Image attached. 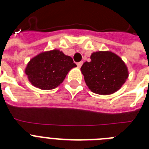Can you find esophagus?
<instances>
[{"label":"esophagus","mask_w":149,"mask_h":149,"mask_svg":"<svg viewBox=\"0 0 149 149\" xmlns=\"http://www.w3.org/2000/svg\"><path fill=\"white\" fill-rule=\"evenodd\" d=\"M82 65H83V62L82 61L79 62V63H77V67H78V68H81V67L82 66Z\"/></svg>","instance_id":"esophagus-1"}]
</instances>
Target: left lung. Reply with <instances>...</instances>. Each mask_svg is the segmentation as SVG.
Returning <instances> with one entry per match:
<instances>
[{
    "instance_id": "obj_1",
    "label": "left lung",
    "mask_w": 149,
    "mask_h": 149,
    "mask_svg": "<svg viewBox=\"0 0 149 149\" xmlns=\"http://www.w3.org/2000/svg\"><path fill=\"white\" fill-rule=\"evenodd\" d=\"M90 59L81 68L89 89L99 95H110L119 90L128 77L122 59L111 51L94 52Z\"/></svg>"
}]
</instances>
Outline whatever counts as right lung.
Segmentation results:
<instances>
[{"mask_svg":"<svg viewBox=\"0 0 149 149\" xmlns=\"http://www.w3.org/2000/svg\"><path fill=\"white\" fill-rule=\"evenodd\" d=\"M76 66L71 56L59 50H53L42 52L31 59L25 73L32 85L48 90L57 87L68 72Z\"/></svg>","mask_w":149,"mask_h":149,"instance_id":"1","label":"right lung"}]
</instances>
